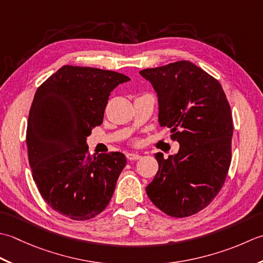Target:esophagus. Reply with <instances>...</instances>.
<instances>
[{
  "instance_id": "1",
  "label": "esophagus",
  "mask_w": 263,
  "mask_h": 263,
  "mask_svg": "<svg viewBox=\"0 0 263 263\" xmlns=\"http://www.w3.org/2000/svg\"><path fill=\"white\" fill-rule=\"evenodd\" d=\"M142 157L139 154H137V153H127V159L128 160H138V159H141Z\"/></svg>"
}]
</instances>
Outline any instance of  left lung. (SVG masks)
Masks as SVG:
<instances>
[{
	"instance_id": "8db88e82",
	"label": "left lung",
	"mask_w": 263,
	"mask_h": 263,
	"mask_svg": "<svg viewBox=\"0 0 263 263\" xmlns=\"http://www.w3.org/2000/svg\"><path fill=\"white\" fill-rule=\"evenodd\" d=\"M159 96V122L180 144L178 153L154 155L159 170L146 193L173 218L205 209L218 195L232 162L233 118L218 80L190 61L139 71Z\"/></svg>"
}]
</instances>
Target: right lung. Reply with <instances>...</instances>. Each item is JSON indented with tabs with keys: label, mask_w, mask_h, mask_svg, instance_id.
Listing matches in <instances>:
<instances>
[{
	"label": "right lung",
	"mask_w": 263,
	"mask_h": 263,
	"mask_svg": "<svg viewBox=\"0 0 263 263\" xmlns=\"http://www.w3.org/2000/svg\"><path fill=\"white\" fill-rule=\"evenodd\" d=\"M128 80L67 64L36 90L26 133L33 178L47 204L72 220L95 218L108 206L126 165L121 152L90 155L86 137L103 122L112 90Z\"/></svg>",
	"instance_id": "1"
}]
</instances>
